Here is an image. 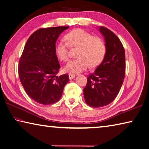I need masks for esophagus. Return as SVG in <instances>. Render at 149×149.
<instances>
[{
    "label": "esophagus",
    "instance_id": "34e87169",
    "mask_svg": "<svg viewBox=\"0 0 149 149\" xmlns=\"http://www.w3.org/2000/svg\"><path fill=\"white\" fill-rule=\"evenodd\" d=\"M68 76H69L70 79H74L75 77V75L73 74H69Z\"/></svg>",
    "mask_w": 149,
    "mask_h": 149
}]
</instances>
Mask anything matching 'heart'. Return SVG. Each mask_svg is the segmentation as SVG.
Segmentation results:
<instances>
[{
  "label": "heart",
  "mask_w": 149,
  "mask_h": 149,
  "mask_svg": "<svg viewBox=\"0 0 149 149\" xmlns=\"http://www.w3.org/2000/svg\"><path fill=\"white\" fill-rule=\"evenodd\" d=\"M66 42L57 40L55 45V52L61 61H68L70 47L78 48L77 58L66 64L65 71L79 73L89 66L95 67L100 65L106 54V45L100 37L93 36L82 29H75L65 35Z\"/></svg>",
  "instance_id": "1"
}]
</instances>
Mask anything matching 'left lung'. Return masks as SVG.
Segmentation results:
<instances>
[{"label": "left lung", "instance_id": "obj_1", "mask_svg": "<svg viewBox=\"0 0 149 149\" xmlns=\"http://www.w3.org/2000/svg\"><path fill=\"white\" fill-rule=\"evenodd\" d=\"M100 31L106 42V54L95 72L87 77L83 89L86 103L94 108L108 105L115 100L125 75V52L120 40L104 26Z\"/></svg>", "mask_w": 149, "mask_h": 149}]
</instances>
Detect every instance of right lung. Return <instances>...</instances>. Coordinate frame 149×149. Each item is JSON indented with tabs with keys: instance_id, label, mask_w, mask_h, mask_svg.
<instances>
[{
	"instance_id": "right-lung-1",
	"label": "right lung",
	"mask_w": 149,
	"mask_h": 149,
	"mask_svg": "<svg viewBox=\"0 0 149 149\" xmlns=\"http://www.w3.org/2000/svg\"><path fill=\"white\" fill-rule=\"evenodd\" d=\"M69 26L40 28L26 42L18 66L20 82L32 100L51 104L60 100L68 74L58 76L60 65L55 52V42Z\"/></svg>"
}]
</instances>
